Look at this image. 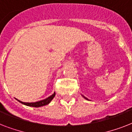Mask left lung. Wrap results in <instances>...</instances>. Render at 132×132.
Listing matches in <instances>:
<instances>
[{
	"instance_id": "8db88e82",
	"label": "left lung",
	"mask_w": 132,
	"mask_h": 132,
	"mask_svg": "<svg viewBox=\"0 0 132 132\" xmlns=\"http://www.w3.org/2000/svg\"><path fill=\"white\" fill-rule=\"evenodd\" d=\"M81 96H82L83 97H84V98H85V99H86V100H89V99H88V98H86V96H84V95H82V94H81ZM89 101H90V100H89Z\"/></svg>"
}]
</instances>
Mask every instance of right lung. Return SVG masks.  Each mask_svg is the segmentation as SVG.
Here are the masks:
<instances>
[{"mask_svg": "<svg viewBox=\"0 0 132 132\" xmlns=\"http://www.w3.org/2000/svg\"><path fill=\"white\" fill-rule=\"evenodd\" d=\"M55 92H54L53 94L51 95L50 96H48V98H45V99H43V100L39 101H36V102H32V103H25V102H22L21 101L18 100L20 103H21L22 104L25 105H27V106H30V107H34V108H39V107H42L44 106V105H48L49 103L52 100H53V98L55 97Z\"/></svg>", "mask_w": 132, "mask_h": 132, "instance_id": "right-lung-1", "label": "right lung"}]
</instances>
